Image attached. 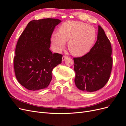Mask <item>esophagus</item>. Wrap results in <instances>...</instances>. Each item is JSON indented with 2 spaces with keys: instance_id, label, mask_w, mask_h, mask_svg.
<instances>
[{
  "instance_id": "34e87169",
  "label": "esophagus",
  "mask_w": 126,
  "mask_h": 126,
  "mask_svg": "<svg viewBox=\"0 0 126 126\" xmlns=\"http://www.w3.org/2000/svg\"><path fill=\"white\" fill-rule=\"evenodd\" d=\"M67 58H68V57H67V56H63L62 57V61H63H63L65 60Z\"/></svg>"
}]
</instances>
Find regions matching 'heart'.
I'll return each instance as SVG.
<instances>
[{"label":"heart","mask_w":126,"mask_h":126,"mask_svg":"<svg viewBox=\"0 0 126 126\" xmlns=\"http://www.w3.org/2000/svg\"><path fill=\"white\" fill-rule=\"evenodd\" d=\"M96 37L93 27L80 21H67L60 26L59 32L52 34L51 42L55 50L59 52L65 47L66 41H69L70 51L74 55L81 56L90 51Z\"/></svg>","instance_id":"1"}]
</instances>
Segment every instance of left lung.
<instances>
[{
	"mask_svg": "<svg viewBox=\"0 0 126 126\" xmlns=\"http://www.w3.org/2000/svg\"><path fill=\"white\" fill-rule=\"evenodd\" d=\"M110 42L98 26L97 40L88 53L74 58L75 85L87 92L100 89L108 82L112 69V59Z\"/></svg>",
	"mask_w": 126,
	"mask_h": 126,
	"instance_id": "left-lung-1",
	"label": "left lung"
}]
</instances>
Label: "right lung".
I'll use <instances>...</instances> for the list:
<instances>
[{"label": "right lung", "mask_w": 126, "mask_h": 126, "mask_svg": "<svg viewBox=\"0 0 126 126\" xmlns=\"http://www.w3.org/2000/svg\"><path fill=\"white\" fill-rule=\"evenodd\" d=\"M58 19L46 18L30 21L20 36L16 47L14 66L20 84L29 90L47 88L52 79V71L62 63L63 56L49 49L50 38Z\"/></svg>", "instance_id": "right-lung-1"}]
</instances>
